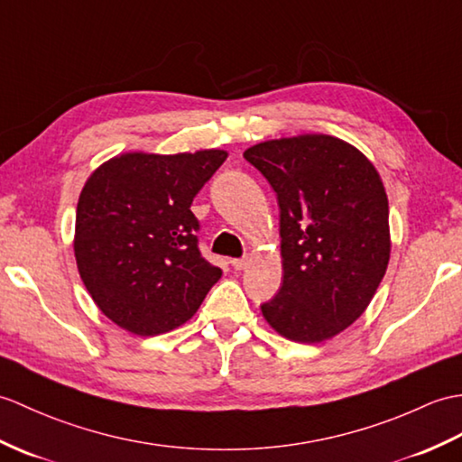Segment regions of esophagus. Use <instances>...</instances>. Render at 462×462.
I'll return each mask as SVG.
<instances>
[{
  "instance_id": "obj_1",
  "label": "esophagus",
  "mask_w": 462,
  "mask_h": 462,
  "mask_svg": "<svg viewBox=\"0 0 462 462\" xmlns=\"http://www.w3.org/2000/svg\"><path fill=\"white\" fill-rule=\"evenodd\" d=\"M230 263H232V267L234 270H245V265H248V260H230Z\"/></svg>"
}]
</instances>
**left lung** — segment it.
I'll use <instances>...</instances> for the list:
<instances>
[{"instance_id":"8db88e82","label":"left lung","mask_w":462,"mask_h":462,"mask_svg":"<svg viewBox=\"0 0 462 462\" xmlns=\"http://www.w3.org/2000/svg\"><path fill=\"white\" fill-rule=\"evenodd\" d=\"M280 205L283 285L262 305L282 337L317 345L348 328L388 270L383 182L356 147L325 134L270 139L244 152Z\"/></svg>"}]
</instances>
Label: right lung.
Masks as SVG:
<instances>
[{
	"label": "right lung",
	"mask_w": 462,
	"mask_h": 462,
	"mask_svg": "<svg viewBox=\"0 0 462 462\" xmlns=\"http://www.w3.org/2000/svg\"><path fill=\"white\" fill-rule=\"evenodd\" d=\"M224 149L106 161L84 182L74 257L94 303L137 337L173 330L197 313L222 270L199 252L192 199L226 161Z\"/></svg>",
	"instance_id": "right-lung-1"
}]
</instances>
